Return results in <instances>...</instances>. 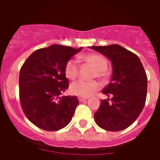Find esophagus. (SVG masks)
I'll list each match as a JSON object with an SVG mask.
<instances>
[{"label": "esophagus", "mask_w": 160, "mask_h": 160, "mask_svg": "<svg viewBox=\"0 0 160 160\" xmlns=\"http://www.w3.org/2000/svg\"><path fill=\"white\" fill-rule=\"evenodd\" d=\"M78 99H79V101H80V102H83V101H85V100H87V98H84V97H79Z\"/></svg>", "instance_id": "34e87169"}]
</instances>
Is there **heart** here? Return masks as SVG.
Returning <instances> with one entry per match:
<instances>
[{"label": "heart", "instance_id": "1", "mask_svg": "<svg viewBox=\"0 0 160 160\" xmlns=\"http://www.w3.org/2000/svg\"><path fill=\"white\" fill-rule=\"evenodd\" d=\"M81 61L87 63L95 69L94 77H98L101 80H105L108 76L107 67L108 62L106 58L98 53H87L79 56ZM79 74V65L74 60H68L65 65V75L66 78L70 80H75ZM100 88V83L96 80L85 81L77 80L72 83L70 85V92L73 95H78L80 97H89L94 93L96 92Z\"/></svg>", "mask_w": 160, "mask_h": 160}]
</instances>
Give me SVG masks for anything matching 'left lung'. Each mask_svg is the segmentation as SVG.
Here are the masks:
<instances>
[{"label": "left lung", "mask_w": 160, "mask_h": 160, "mask_svg": "<svg viewBox=\"0 0 160 160\" xmlns=\"http://www.w3.org/2000/svg\"><path fill=\"white\" fill-rule=\"evenodd\" d=\"M112 61L111 82L103 90L111 97L100 100L95 113L96 124L108 131H119L134 123L144 109L147 95V75L139 58L119 45L91 46Z\"/></svg>", "instance_id": "obj_1"}]
</instances>
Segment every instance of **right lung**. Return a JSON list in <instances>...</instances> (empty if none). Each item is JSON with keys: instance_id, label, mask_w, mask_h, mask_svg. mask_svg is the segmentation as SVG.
I'll return each mask as SVG.
<instances>
[{"instance_id": "right-lung-1", "label": "right lung", "mask_w": 160, "mask_h": 160, "mask_svg": "<svg viewBox=\"0 0 160 160\" xmlns=\"http://www.w3.org/2000/svg\"><path fill=\"white\" fill-rule=\"evenodd\" d=\"M82 49L53 45L36 50L20 70L19 96L24 114L40 129L56 131L72 119L79 104L76 96L60 95L69 87L65 65Z\"/></svg>"}]
</instances>
